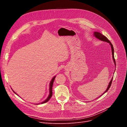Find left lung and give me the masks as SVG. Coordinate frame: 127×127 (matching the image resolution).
<instances>
[{"label": "left lung", "mask_w": 127, "mask_h": 127, "mask_svg": "<svg viewBox=\"0 0 127 127\" xmlns=\"http://www.w3.org/2000/svg\"><path fill=\"white\" fill-rule=\"evenodd\" d=\"M94 35L95 36V38H96L97 39H98V40H100V41H103V42H107V43L110 44V45H111V49H112V57H113V59L114 64H115V68H116V61H115V58H114V47H113V45L112 44V43L110 42V41L109 40H108V39H107L106 37H105V36H104L103 34H102V33H101L99 32H94ZM115 70H116V69H115ZM114 73H115V72H114ZM113 77L111 79V81H110L109 84H108V86H107V88H106L105 91L100 96H101L102 95L104 94H105L106 92H107V90H108V89H109V88H110V86H111V84H112V81H113ZM100 96H98V97H99ZM98 97H97V98H98Z\"/></svg>", "instance_id": "8db88e82"}]
</instances>
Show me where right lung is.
<instances>
[{
    "label": "right lung",
    "instance_id": "add662e5",
    "mask_svg": "<svg viewBox=\"0 0 127 127\" xmlns=\"http://www.w3.org/2000/svg\"><path fill=\"white\" fill-rule=\"evenodd\" d=\"M55 77H56V76H54V77L52 78V79H51V81H50V84H49V95L48 97H47L44 101H43V102H41V103H37L36 104H40V103H41V104H42V103H46V102H47V101H48L49 100V99L51 98V97L52 96V94H53V93H52V86H53V82H54V80H55ZM12 91H13L16 95H17V94L13 91V90H12Z\"/></svg>",
    "mask_w": 127,
    "mask_h": 127
}]
</instances>
